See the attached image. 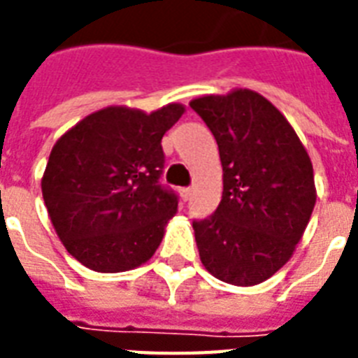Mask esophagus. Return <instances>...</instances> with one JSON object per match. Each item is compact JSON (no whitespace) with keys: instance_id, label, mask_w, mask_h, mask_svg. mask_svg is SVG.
I'll use <instances>...</instances> for the list:
<instances>
[{"instance_id":"34e87169","label":"esophagus","mask_w":358,"mask_h":358,"mask_svg":"<svg viewBox=\"0 0 358 358\" xmlns=\"http://www.w3.org/2000/svg\"><path fill=\"white\" fill-rule=\"evenodd\" d=\"M180 193H182V199H184V201H189L191 195H193V189H191V187H182Z\"/></svg>"}]
</instances>
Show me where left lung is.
Wrapping results in <instances>:
<instances>
[{
	"label": "left lung",
	"mask_w": 358,
	"mask_h": 358,
	"mask_svg": "<svg viewBox=\"0 0 358 358\" xmlns=\"http://www.w3.org/2000/svg\"><path fill=\"white\" fill-rule=\"evenodd\" d=\"M219 146L223 196L193 221L199 255L223 282L255 286L292 258L316 204L314 171L295 129L249 89L189 103Z\"/></svg>",
	"instance_id": "8db88e82"
}]
</instances>
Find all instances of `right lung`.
I'll return each mask as SVG.
<instances>
[{
    "label": "right lung",
    "mask_w": 358,
    "mask_h": 358,
    "mask_svg": "<svg viewBox=\"0 0 358 358\" xmlns=\"http://www.w3.org/2000/svg\"><path fill=\"white\" fill-rule=\"evenodd\" d=\"M180 103L146 115L111 106L89 115L52 148L42 196L70 255L98 273L150 260L178 196L159 184L162 139L184 115Z\"/></svg>",
    "instance_id": "add662e5"
}]
</instances>
